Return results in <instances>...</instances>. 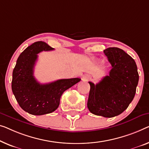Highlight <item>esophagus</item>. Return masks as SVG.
Here are the masks:
<instances>
[{"label":"esophagus","mask_w":149,"mask_h":149,"mask_svg":"<svg viewBox=\"0 0 149 149\" xmlns=\"http://www.w3.org/2000/svg\"><path fill=\"white\" fill-rule=\"evenodd\" d=\"M91 79V77L89 75H85L83 76V79L84 81H88Z\"/></svg>","instance_id":"1"}]
</instances>
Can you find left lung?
I'll return each mask as SVG.
<instances>
[{"instance_id":"left-lung-1","label":"left lung","mask_w":149,"mask_h":149,"mask_svg":"<svg viewBox=\"0 0 149 149\" xmlns=\"http://www.w3.org/2000/svg\"><path fill=\"white\" fill-rule=\"evenodd\" d=\"M112 69L109 75L90 85L88 100L90 112L97 116L111 118L123 113L134 98L139 82L137 66L129 55L118 47L104 51Z\"/></svg>"}]
</instances>
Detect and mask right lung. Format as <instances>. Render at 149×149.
I'll return each instance as SVG.
<instances>
[{
  "label": "right lung",
  "instance_id": "obj_1",
  "mask_svg": "<svg viewBox=\"0 0 149 149\" xmlns=\"http://www.w3.org/2000/svg\"><path fill=\"white\" fill-rule=\"evenodd\" d=\"M53 49L45 42H35L21 53L13 70V93L22 109L31 114L39 116L54 112L63 93L81 80L77 77L61 79L45 84L36 80L33 73L37 54Z\"/></svg>",
  "mask_w": 149,
  "mask_h": 149
}]
</instances>
